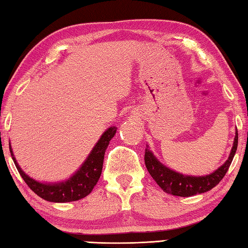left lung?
I'll return each mask as SVG.
<instances>
[{
    "label": "left lung",
    "mask_w": 248,
    "mask_h": 248,
    "mask_svg": "<svg viewBox=\"0 0 248 248\" xmlns=\"http://www.w3.org/2000/svg\"><path fill=\"white\" fill-rule=\"evenodd\" d=\"M238 143V133H235L234 144L230 153V158L225 163L213 173L205 176H191L183 175L173 170L164 167L160 163L158 159L152 155L148 147L144 150V163L149 173L155 181L156 184L166 192V193L176 195V196H192L195 194H201L207 192L221 182V180L226 174L227 170L231 166L232 161L235 155Z\"/></svg>",
    "instance_id": "1"
}]
</instances>
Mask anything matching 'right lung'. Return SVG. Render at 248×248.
<instances>
[{"mask_svg": "<svg viewBox=\"0 0 248 248\" xmlns=\"http://www.w3.org/2000/svg\"><path fill=\"white\" fill-rule=\"evenodd\" d=\"M116 127H110L107 131H105L104 135L101 136L99 141L93 147V151L90 152L87 160L85 161L79 170L69 180L61 183L44 184L39 183L37 181L30 178L19 168L16 160L13 156L11 145L10 151L18 173L21 174L23 180L25 181V183L30 186V188L34 193H36L42 199L49 202L65 203L78 201V200L87 196L93 191V188L97 184L98 180H99L101 171H103L105 151L108 147L109 141L116 135Z\"/></svg>", "mask_w": 248, "mask_h": 248, "instance_id": "right-lung-1", "label": "right lung"}]
</instances>
